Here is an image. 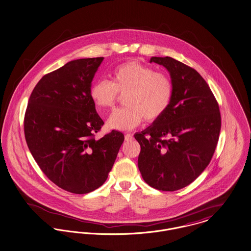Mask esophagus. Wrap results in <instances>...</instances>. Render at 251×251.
<instances>
[{
    "instance_id": "obj_1",
    "label": "esophagus",
    "mask_w": 251,
    "mask_h": 251,
    "mask_svg": "<svg viewBox=\"0 0 251 251\" xmlns=\"http://www.w3.org/2000/svg\"><path fill=\"white\" fill-rule=\"evenodd\" d=\"M125 139H126V141H132L134 139L133 135L132 134H126L125 135Z\"/></svg>"
}]
</instances>
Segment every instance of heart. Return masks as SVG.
I'll list each match as a JSON object with an SVG mask.
<instances>
[{
	"mask_svg": "<svg viewBox=\"0 0 251 251\" xmlns=\"http://www.w3.org/2000/svg\"><path fill=\"white\" fill-rule=\"evenodd\" d=\"M112 81L100 79L90 87V97L100 109L113 108L119 93L125 96L126 106L116 110L107 121V126L116 130H131L144 119L155 122L162 117L173 97V83L163 72L137 61L123 63L111 72Z\"/></svg>",
	"mask_w": 251,
	"mask_h": 251,
	"instance_id": "heart-1",
	"label": "heart"
}]
</instances>
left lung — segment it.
<instances>
[{"instance_id": "left-lung-1", "label": "left lung", "mask_w": 251, "mask_h": 251, "mask_svg": "<svg viewBox=\"0 0 251 251\" xmlns=\"http://www.w3.org/2000/svg\"><path fill=\"white\" fill-rule=\"evenodd\" d=\"M166 67L173 97L166 113L134 135L141 146L138 167L151 187L175 191L191 184L208 166L221 130L219 104L192 67L171 57H152Z\"/></svg>"}]
</instances>
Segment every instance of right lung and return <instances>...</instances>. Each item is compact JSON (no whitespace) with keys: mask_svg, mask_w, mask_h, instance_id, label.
<instances>
[{"mask_svg":"<svg viewBox=\"0 0 251 251\" xmlns=\"http://www.w3.org/2000/svg\"><path fill=\"white\" fill-rule=\"evenodd\" d=\"M102 60H74L45 75L25 115V141L34 160L51 182L75 194L91 192L106 181L125 140L117 130L95 139L103 121L90 87Z\"/></svg>","mask_w":251,"mask_h":251,"instance_id":"1","label":"right lung"}]
</instances>
